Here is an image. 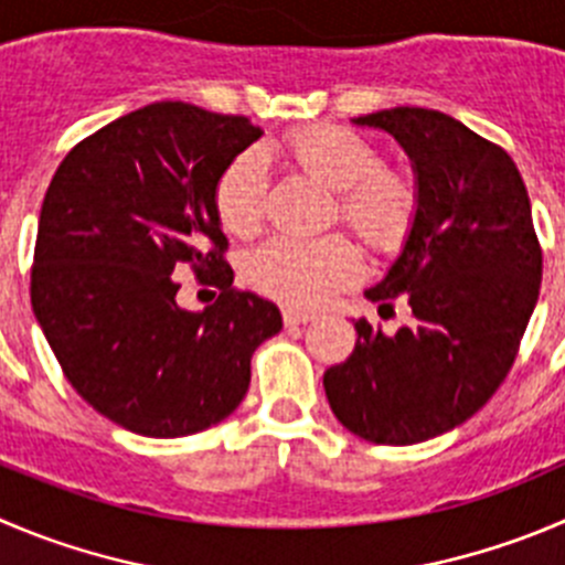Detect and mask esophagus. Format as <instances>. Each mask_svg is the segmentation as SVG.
<instances>
[{"instance_id": "1", "label": "esophagus", "mask_w": 565, "mask_h": 565, "mask_svg": "<svg viewBox=\"0 0 565 565\" xmlns=\"http://www.w3.org/2000/svg\"><path fill=\"white\" fill-rule=\"evenodd\" d=\"M316 319V313H310V310H299V308H286L282 310V321H286L288 327H299V324H310V321Z\"/></svg>"}]
</instances>
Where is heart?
<instances>
[{
  "instance_id": "b5f03b06",
  "label": "heart",
  "mask_w": 565,
  "mask_h": 565,
  "mask_svg": "<svg viewBox=\"0 0 565 565\" xmlns=\"http://www.w3.org/2000/svg\"><path fill=\"white\" fill-rule=\"evenodd\" d=\"M279 152L297 169L338 191V218L372 246H388L405 233L413 213V188L347 127H305L279 141ZM266 166L257 152L230 160L213 185L216 218L230 235L249 238L263 222ZM360 274V257L341 235L268 238L246 260V277L266 297L294 308H316Z\"/></svg>"
}]
</instances>
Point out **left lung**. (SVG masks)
<instances>
[{
    "instance_id": "obj_1",
    "label": "left lung",
    "mask_w": 565,
    "mask_h": 565,
    "mask_svg": "<svg viewBox=\"0 0 565 565\" xmlns=\"http://www.w3.org/2000/svg\"><path fill=\"white\" fill-rule=\"evenodd\" d=\"M391 132L416 174V213L399 257L366 299L411 321L385 335L354 321L358 343L327 369L338 422L388 447L463 424L502 385L541 288V244L519 169L497 143L427 107L354 118Z\"/></svg>"
}]
</instances>
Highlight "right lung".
<instances>
[{"mask_svg":"<svg viewBox=\"0 0 565 565\" xmlns=\"http://www.w3.org/2000/svg\"><path fill=\"white\" fill-rule=\"evenodd\" d=\"M260 138L246 116L154 102L63 158L46 188L32 313L68 383L130 433L180 438L227 418L252 354L282 330L277 305L235 291L213 207L224 166ZM177 265L211 273L220 299L175 305Z\"/></svg>","mask_w":565,"mask_h":565,"instance_id":"1","label":"right lung"}]
</instances>
